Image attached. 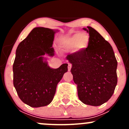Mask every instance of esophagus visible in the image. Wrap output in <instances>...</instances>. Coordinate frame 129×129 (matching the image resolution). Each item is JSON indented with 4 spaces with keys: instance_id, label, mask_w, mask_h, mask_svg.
I'll return each mask as SVG.
<instances>
[{
    "instance_id": "esophagus-1",
    "label": "esophagus",
    "mask_w": 129,
    "mask_h": 129,
    "mask_svg": "<svg viewBox=\"0 0 129 129\" xmlns=\"http://www.w3.org/2000/svg\"><path fill=\"white\" fill-rule=\"evenodd\" d=\"M72 64L71 63H69V65H68V70H69V71H70L71 70V69H72Z\"/></svg>"
}]
</instances>
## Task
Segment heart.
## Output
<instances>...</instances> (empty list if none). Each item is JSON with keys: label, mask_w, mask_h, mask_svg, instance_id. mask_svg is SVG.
Listing matches in <instances>:
<instances>
[{"label": "heart", "mask_w": 129, "mask_h": 129, "mask_svg": "<svg viewBox=\"0 0 129 129\" xmlns=\"http://www.w3.org/2000/svg\"><path fill=\"white\" fill-rule=\"evenodd\" d=\"M90 36L86 33H76L62 42V45L67 49H74L82 51L88 48L90 44Z\"/></svg>", "instance_id": "b5f03b06"}]
</instances>
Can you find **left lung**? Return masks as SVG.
I'll list each match as a JSON object with an SVG mask.
<instances>
[{"instance_id": "8db88e82", "label": "left lung", "mask_w": 129, "mask_h": 129, "mask_svg": "<svg viewBox=\"0 0 129 129\" xmlns=\"http://www.w3.org/2000/svg\"><path fill=\"white\" fill-rule=\"evenodd\" d=\"M89 34L86 50L70 54L66 59L72 64L71 72L81 102L99 106L113 95L116 86L118 63L110 44L91 26L84 28Z\"/></svg>"}]
</instances>
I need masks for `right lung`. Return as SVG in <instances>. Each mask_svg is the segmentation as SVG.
I'll return each mask as SVG.
<instances>
[{"mask_svg":"<svg viewBox=\"0 0 129 129\" xmlns=\"http://www.w3.org/2000/svg\"><path fill=\"white\" fill-rule=\"evenodd\" d=\"M58 31L35 28L16 49L13 84L19 98L30 107H44L51 103L57 84L68 71L67 63L52 69L44 57L54 55L53 44L54 34Z\"/></svg>","mask_w":129,"mask_h":129,"instance_id":"1","label":"right lung"}]
</instances>
